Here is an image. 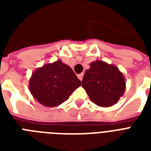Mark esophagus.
<instances>
[{"mask_svg": "<svg viewBox=\"0 0 151 151\" xmlns=\"http://www.w3.org/2000/svg\"><path fill=\"white\" fill-rule=\"evenodd\" d=\"M83 76H84V73H80V74H78V78H79L81 81H82Z\"/></svg>", "mask_w": 151, "mask_h": 151, "instance_id": "esophagus-1", "label": "esophagus"}]
</instances>
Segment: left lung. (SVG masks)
Returning a JSON list of instances; mask_svg holds the SVG:
<instances>
[{"mask_svg":"<svg viewBox=\"0 0 151 151\" xmlns=\"http://www.w3.org/2000/svg\"><path fill=\"white\" fill-rule=\"evenodd\" d=\"M90 99L96 105L108 107L114 105L124 93L125 79L117 66L96 60L86 70L81 85Z\"/></svg>","mask_w":151,"mask_h":151,"instance_id":"obj_1","label":"left lung"}]
</instances>
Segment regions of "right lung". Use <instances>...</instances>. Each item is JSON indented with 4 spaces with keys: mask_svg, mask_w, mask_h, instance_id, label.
<instances>
[{
    "mask_svg": "<svg viewBox=\"0 0 151 151\" xmlns=\"http://www.w3.org/2000/svg\"><path fill=\"white\" fill-rule=\"evenodd\" d=\"M81 85L73 70L61 59L45 64L32 73L29 89L34 99L48 107L58 106Z\"/></svg>",
    "mask_w": 151,
    "mask_h": 151,
    "instance_id": "obj_1",
    "label": "right lung"
}]
</instances>
